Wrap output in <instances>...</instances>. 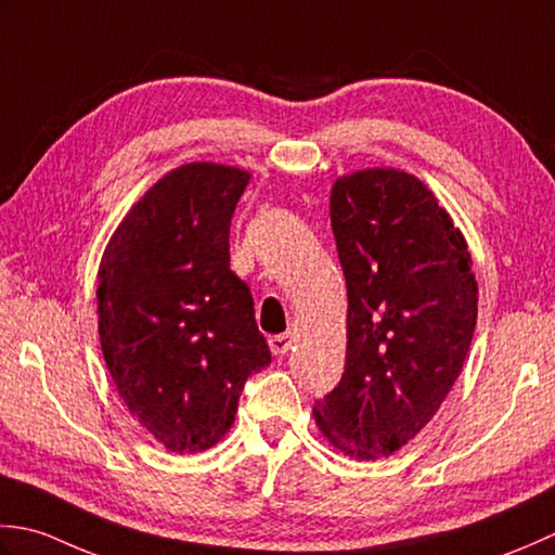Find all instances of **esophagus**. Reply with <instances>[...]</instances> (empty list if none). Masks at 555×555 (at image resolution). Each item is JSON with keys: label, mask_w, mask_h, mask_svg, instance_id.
<instances>
[{"label": "esophagus", "mask_w": 555, "mask_h": 555, "mask_svg": "<svg viewBox=\"0 0 555 555\" xmlns=\"http://www.w3.org/2000/svg\"><path fill=\"white\" fill-rule=\"evenodd\" d=\"M268 343H270V349H273V354H275V357H282V354L289 352V347H292V343H294V335H292V333H280V335L270 337Z\"/></svg>", "instance_id": "1"}]
</instances>
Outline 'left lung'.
<instances>
[{"instance_id":"left-lung-1","label":"left lung","mask_w":555,"mask_h":555,"mask_svg":"<svg viewBox=\"0 0 555 555\" xmlns=\"http://www.w3.org/2000/svg\"><path fill=\"white\" fill-rule=\"evenodd\" d=\"M331 224L347 359L315 424L349 457H388L434 420L465 364L479 301L472 256L431 191L398 169L337 179Z\"/></svg>"}]
</instances>
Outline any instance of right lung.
Returning a JSON list of instances; mask_svg holds the SVG:
<instances>
[{
  "instance_id": "1",
  "label": "right lung",
  "mask_w": 555,
  "mask_h": 555,
  "mask_svg": "<svg viewBox=\"0 0 555 555\" xmlns=\"http://www.w3.org/2000/svg\"><path fill=\"white\" fill-rule=\"evenodd\" d=\"M251 175L191 163L124 218L98 273L100 345L119 398L169 452L212 448L244 383L270 366L230 224Z\"/></svg>"
}]
</instances>
